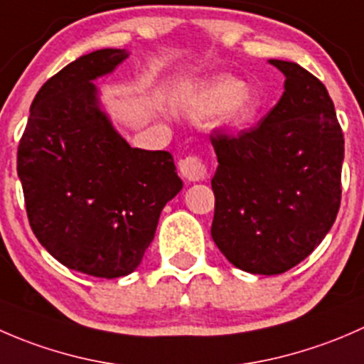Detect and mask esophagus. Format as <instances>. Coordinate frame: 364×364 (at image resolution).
Masks as SVG:
<instances>
[{
	"instance_id": "obj_1",
	"label": "esophagus",
	"mask_w": 364,
	"mask_h": 364,
	"mask_svg": "<svg viewBox=\"0 0 364 364\" xmlns=\"http://www.w3.org/2000/svg\"><path fill=\"white\" fill-rule=\"evenodd\" d=\"M179 172H181L183 178L190 183L203 181L208 178V167L197 156H186L179 161Z\"/></svg>"
}]
</instances>
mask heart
Returning <instances> with one entry per match:
<instances>
[{"label": "heart", "instance_id": "heart-1", "mask_svg": "<svg viewBox=\"0 0 364 364\" xmlns=\"http://www.w3.org/2000/svg\"><path fill=\"white\" fill-rule=\"evenodd\" d=\"M186 109L196 117H211L222 114L232 127L248 123L255 112V98L245 90L243 80L230 75L216 77L197 87L186 102Z\"/></svg>", "mask_w": 364, "mask_h": 364}]
</instances>
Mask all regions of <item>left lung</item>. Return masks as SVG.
<instances>
[{
    "label": "left lung",
    "instance_id": "obj_1",
    "mask_svg": "<svg viewBox=\"0 0 364 364\" xmlns=\"http://www.w3.org/2000/svg\"><path fill=\"white\" fill-rule=\"evenodd\" d=\"M284 95L255 128L211 135V236L230 264L280 274L306 259L335 223L343 134L324 84L292 61L269 60Z\"/></svg>",
    "mask_w": 364,
    "mask_h": 364
}]
</instances>
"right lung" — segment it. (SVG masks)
Returning <instances> with one entry per match:
<instances>
[{"label": "right lung", "instance_id": "1", "mask_svg": "<svg viewBox=\"0 0 364 364\" xmlns=\"http://www.w3.org/2000/svg\"><path fill=\"white\" fill-rule=\"evenodd\" d=\"M127 49L84 54L33 100L17 174L36 240L68 269L117 278L137 269L164 205L183 188L168 151L132 148L112 127L93 80Z\"/></svg>", "mask_w": 364, "mask_h": 364}]
</instances>
